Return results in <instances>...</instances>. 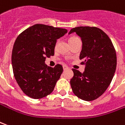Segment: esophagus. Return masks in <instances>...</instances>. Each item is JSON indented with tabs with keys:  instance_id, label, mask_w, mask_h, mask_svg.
<instances>
[{
	"instance_id": "1",
	"label": "esophagus",
	"mask_w": 125,
	"mask_h": 125,
	"mask_svg": "<svg viewBox=\"0 0 125 125\" xmlns=\"http://www.w3.org/2000/svg\"><path fill=\"white\" fill-rule=\"evenodd\" d=\"M68 67L67 65H63V70H66V69H68Z\"/></svg>"
}]
</instances>
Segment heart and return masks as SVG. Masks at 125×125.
Masks as SVG:
<instances>
[{
    "mask_svg": "<svg viewBox=\"0 0 125 125\" xmlns=\"http://www.w3.org/2000/svg\"><path fill=\"white\" fill-rule=\"evenodd\" d=\"M77 38H78V37H76V36H72V37H70V39H69V42H70L73 41H74V40L77 39Z\"/></svg>",
    "mask_w": 125,
    "mask_h": 125,
    "instance_id": "1",
    "label": "heart"
}]
</instances>
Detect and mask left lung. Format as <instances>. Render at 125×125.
I'll return each mask as SVG.
<instances>
[{
    "mask_svg": "<svg viewBox=\"0 0 125 125\" xmlns=\"http://www.w3.org/2000/svg\"><path fill=\"white\" fill-rule=\"evenodd\" d=\"M81 38L83 47L80 54L83 73L72 69L70 80L73 93L84 101L97 99L111 83L116 68V53L111 40L101 29L96 27L80 26L71 29Z\"/></svg>",
    "mask_w": 125,
    "mask_h": 125,
    "instance_id": "8db88e82",
    "label": "left lung"
}]
</instances>
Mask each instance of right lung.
Returning <instances> with one entry per match:
<instances>
[{
	"mask_svg": "<svg viewBox=\"0 0 125 125\" xmlns=\"http://www.w3.org/2000/svg\"><path fill=\"white\" fill-rule=\"evenodd\" d=\"M68 30L44 24H35L16 38L11 62L14 76L23 93L33 99H41L53 92L63 72L62 65L51 68L46 57L54 55L57 39Z\"/></svg>",
	"mask_w": 125,
	"mask_h": 125,
	"instance_id": "add662e5",
	"label": "right lung"
}]
</instances>
